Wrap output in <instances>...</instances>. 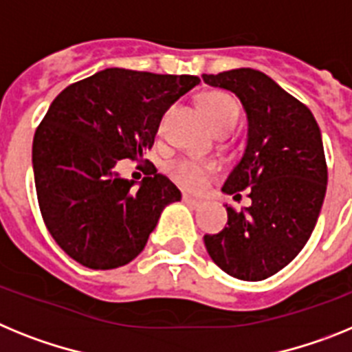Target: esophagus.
Masks as SVG:
<instances>
[{"label":"esophagus","mask_w":352,"mask_h":352,"mask_svg":"<svg viewBox=\"0 0 352 352\" xmlns=\"http://www.w3.org/2000/svg\"><path fill=\"white\" fill-rule=\"evenodd\" d=\"M182 201H184L186 206L193 207V209H197V207L201 206V200H197V198L189 197V195H184V197H182Z\"/></svg>","instance_id":"1"}]
</instances>
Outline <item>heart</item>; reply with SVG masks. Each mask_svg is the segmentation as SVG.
Segmentation results:
<instances>
[{"label": "heart", "instance_id": "heart-1", "mask_svg": "<svg viewBox=\"0 0 352 352\" xmlns=\"http://www.w3.org/2000/svg\"><path fill=\"white\" fill-rule=\"evenodd\" d=\"M201 108L206 111L216 131L234 129L239 120V106L234 97L225 91H209L201 97ZM212 163H201L197 159H177L170 164V173L173 179L186 189H198L206 182L207 173L214 170Z\"/></svg>", "mask_w": 352, "mask_h": 352}]
</instances>
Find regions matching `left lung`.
<instances>
[{
  "mask_svg": "<svg viewBox=\"0 0 352 352\" xmlns=\"http://www.w3.org/2000/svg\"><path fill=\"white\" fill-rule=\"evenodd\" d=\"M201 78L243 104L246 146L221 191L239 200L246 189L252 198L241 210L227 206V227L204 243L225 273L261 282L294 261L316 228L328 184L322 136L310 109L261 70Z\"/></svg>",
  "mask_w": 352,
  "mask_h": 352,
  "instance_id": "obj_1",
  "label": "left lung"
}]
</instances>
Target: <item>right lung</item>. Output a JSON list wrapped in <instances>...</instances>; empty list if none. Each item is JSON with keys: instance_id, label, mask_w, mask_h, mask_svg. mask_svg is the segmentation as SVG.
Wrapping results in <instances>:
<instances>
[{"instance_id": "right-lung-1", "label": "right lung", "mask_w": 352, "mask_h": 352, "mask_svg": "<svg viewBox=\"0 0 352 352\" xmlns=\"http://www.w3.org/2000/svg\"><path fill=\"white\" fill-rule=\"evenodd\" d=\"M197 76L106 69L53 100L33 138L38 207L49 234L85 267L115 269L145 248L164 207L180 191L154 170L134 189L115 166L143 159L168 108Z\"/></svg>"}]
</instances>
